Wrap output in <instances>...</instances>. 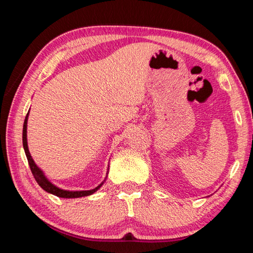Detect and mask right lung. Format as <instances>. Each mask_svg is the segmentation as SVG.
<instances>
[{
    "mask_svg": "<svg viewBox=\"0 0 253 253\" xmlns=\"http://www.w3.org/2000/svg\"><path fill=\"white\" fill-rule=\"evenodd\" d=\"M28 115H29V112L27 113L26 118H25V122H24L23 146H24V150H25L27 160H28V163H29V166H30L31 173H32V175H34L36 181L38 182V185H39L42 188V189L45 190L46 192L52 193V195H54L56 197H60V198H80V197H85V196L92 195V193H94L96 190H98L99 188L102 185H103V182H102V184H100L98 187H95L94 189H91V190L69 191V190H63V189H61V188L54 186L49 179L46 178V177L43 174V171H42L36 165L35 161L32 160L31 155H30V152H29V150H28V144H27V121H28Z\"/></svg>",
    "mask_w": 253,
    "mask_h": 253,
    "instance_id": "right-lung-1",
    "label": "right lung"
}]
</instances>
